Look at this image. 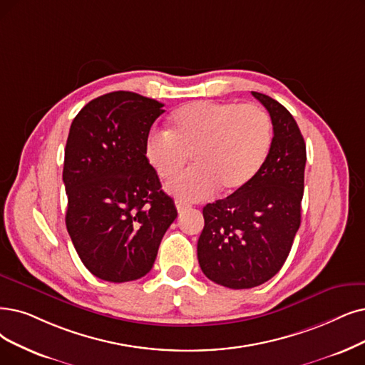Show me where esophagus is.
Wrapping results in <instances>:
<instances>
[{
    "mask_svg": "<svg viewBox=\"0 0 365 365\" xmlns=\"http://www.w3.org/2000/svg\"><path fill=\"white\" fill-rule=\"evenodd\" d=\"M175 207H177L178 212H184V211H187L188 208H190V207L187 205V203H184V202H181V200H177V202H175Z\"/></svg>",
    "mask_w": 365,
    "mask_h": 365,
    "instance_id": "obj_1",
    "label": "esophagus"
}]
</instances>
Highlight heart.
Masks as SVG:
<instances>
[{"label":"heart","mask_w":365,"mask_h":365,"mask_svg":"<svg viewBox=\"0 0 365 365\" xmlns=\"http://www.w3.org/2000/svg\"><path fill=\"white\" fill-rule=\"evenodd\" d=\"M272 121L257 105L193 101L170 116L169 132H153L145 158L163 181H170L190 155L193 168L169 184L184 200L210 197L217 188L233 193L249 184L272 147Z\"/></svg>","instance_id":"b5f03b06"}]
</instances>
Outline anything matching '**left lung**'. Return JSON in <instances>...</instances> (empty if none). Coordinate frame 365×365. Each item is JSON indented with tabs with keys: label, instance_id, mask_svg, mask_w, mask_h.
<instances>
[{
	"label": "left lung",
	"instance_id": "8db88e82",
	"mask_svg": "<svg viewBox=\"0 0 365 365\" xmlns=\"http://www.w3.org/2000/svg\"><path fill=\"white\" fill-rule=\"evenodd\" d=\"M269 112L272 147L256 177L230 196L203 207L197 259L210 280L229 289L268 282L286 262L301 225L305 142L290 112L252 91Z\"/></svg>",
	"mask_w": 365,
	"mask_h": 365
}]
</instances>
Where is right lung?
Instances as JSON below:
<instances>
[{
	"mask_svg": "<svg viewBox=\"0 0 365 365\" xmlns=\"http://www.w3.org/2000/svg\"><path fill=\"white\" fill-rule=\"evenodd\" d=\"M163 106L115 91L91 100L70 125L63 169L66 226L82 264L105 282L148 274L178 215L143 153Z\"/></svg>",
	"mask_w": 365,
	"mask_h": 365,
	"instance_id": "obj_1",
	"label": "right lung"
}]
</instances>
